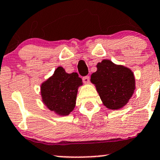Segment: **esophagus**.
<instances>
[{
	"mask_svg": "<svg viewBox=\"0 0 160 160\" xmlns=\"http://www.w3.org/2000/svg\"><path fill=\"white\" fill-rule=\"evenodd\" d=\"M82 80H83V82L84 84H88L90 82V77L89 76L83 77Z\"/></svg>",
	"mask_w": 160,
	"mask_h": 160,
	"instance_id": "esophagus-1",
	"label": "esophagus"
}]
</instances>
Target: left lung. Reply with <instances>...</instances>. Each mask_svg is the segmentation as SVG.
<instances>
[{"instance_id": "1", "label": "left lung", "mask_w": 160, "mask_h": 160, "mask_svg": "<svg viewBox=\"0 0 160 160\" xmlns=\"http://www.w3.org/2000/svg\"><path fill=\"white\" fill-rule=\"evenodd\" d=\"M97 70L91 76L102 104L111 110L123 108L136 90L132 71L123 65L104 59L97 64Z\"/></svg>"}]
</instances>
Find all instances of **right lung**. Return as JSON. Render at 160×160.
<instances>
[{
  "label": "right lung",
  "mask_w": 160,
  "mask_h": 160,
  "mask_svg": "<svg viewBox=\"0 0 160 160\" xmlns=\"http://www.w3.org/2000/svg\"><path fill=\"white\" fill-rule=\"evenodd\" d=\"M83 85L76 72L67 73L58 67L52 76L40 85L42 102L48 109L59 116H67L76 106L78 89Z\"/></svg>",
  "instance_id": "add662e5"
}]
</instances>
